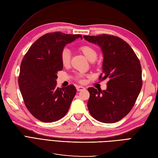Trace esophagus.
<instances>
[{
	"instance_id": "obj_1",
	"label": "esophagus",
	"mask_w": 158,
	"mask_h": 158,
	"mask_svg": "<svg viewBox=\"0 0 158 158\" xmlns=\"http://www.w3.org/2000/svg\"><path fill=\"white\" fill-rule=\"evenodd\" d=\"M85 88L83 86H80V85H78V86L76 87V89H77V91H78V92H80V91H83L84 90Z\"/></svg>"
}]
</instances>
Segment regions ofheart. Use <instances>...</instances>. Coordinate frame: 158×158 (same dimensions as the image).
Listing matches in <instances>:
<instances>
[{"label": "heart", "mask_w": 158, "mask_h": 158, "mask_svg": "<svg viewBox=\"0 0 158 158\" xmlns=\"http://www.w3.org/2000/svg\"><path fill=\"white\" fill-rule=\"evenodd\" d=\"M80 51L82 52L84 55L91 62L94 61L97 59L98 52L93 47L85 45L80 47ZM71 54L68 49H64L61 52L60 55V61L61 63L64 66H68L70 63ZM84 76L82 74H78L77 78L80 82H84Z\"/></svg>", "instance_id": "1"}]
</instances>
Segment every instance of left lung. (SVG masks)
I'll return each instance as SVG.
<instances>
[{"label":"left lung","instance_id":"1","mask_svg":"<svg viewBox=\"0 0 158 158\" xmlns=\"http://www.w3.org/2000/svg\"><path fill=\"white\" fill-rule=\"evenodd\" d=\"M84 38L100 47L103 61L99 80L109 78L106 90L88 88L89 112L99 122H117L131 111L140 94L142 86L140 60L120 37L102 34L84 35Z\"/></svg>","mask_w":158,"mask_h":158}]
</instances>
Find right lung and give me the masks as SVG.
Segmentation results:
<instances>
[{
    "instance_id": "1",
    "label": "right lung",
    "mask_w": 158,
    "mask_h": 158,
    "mask_svg": "<svg viewBox=\"0 0 158 158\" xmlns=\"http://www.w3.org/2000/svg\"><path fill=\"white\" fill-rule=\"evenodd\" d=\"M82 37L60 31L37 40L23 56L18 85L26 107L40 121L52 123L67 113L76 89L74 85L56 88L57 73L63 70L60 55L67 44Z\"/></svg>"
}]
</instances>
